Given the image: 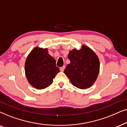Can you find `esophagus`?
Returning <instances> with one entry per match:
<instances>
[{
    "mask_svg": "<svg viewBox=\"0 0 127 127\" xmlns=\"http://www.w3.org/2000/svg\"><path fill=\"white\" fill-rule=\"evenodd\" d=\"M65 68V65H63V66H62V67H60V70L61 71H63L64 70Z\"/></svg>",
    "mask_w": 127,
    "mask_h": 127,
    "instance_id": "34e87169",
    "label": "esophagus"
}]
</instances>
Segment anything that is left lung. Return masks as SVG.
<instances>
[{
    "instance_id": "8db88e82",
    "label": "left lung",
    "mask_w": 127,
    "mask_h": 127,
    "mask_svg": "<svg viewBox=\"0 0 127 127\" xmlns=\"http://www.w3.org/2000/svg\"><path fill=\"white\" fill-rule=\"evenodd\" d=\"M68 58L70 63L67 65L64 72L72 85L79 89L91 87L97 79L100 68L95 53L83 45L79 50L70 51Z\"/></svg>"
}]
</instances>
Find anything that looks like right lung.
Here are the masks:
<instances>
[{"label":"right lung","instance_id":"right-lung-1","mask_svg":"<svg viewBox=\"0 0 127 127\" xmlns=\"http://www.w3.org/2000/svg\"><path fill=\"white\" fill-rule=\"evenodd\" d=\"M25 72L29 83L35 88L42 89L51 85L60 70L48 49L36 47L27 57Z\"/></svg>","mask_w":127,"mask_h":127}]
</instances>
